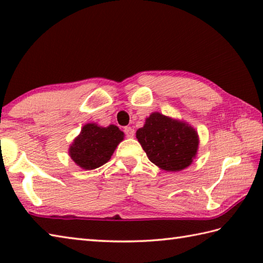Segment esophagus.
Listing matches in <instances>:
<instances>
[{
    "label": "esophagus",
    "instance_id": "esophagus-1",
    "mask_svg": "<svg viewBox=\"0 0 263 263\" xmlns=\"http://www.w3.org/2000/svg\"><path fill=\"white\" fill-rule=\"evenodd\" d=\"M124 133H125L127 138H133L135 137V130L131 126H127L124 128Z\"/></svg>",
    "mask_w": 263,
    "mask_h": 263
}]
</instances>
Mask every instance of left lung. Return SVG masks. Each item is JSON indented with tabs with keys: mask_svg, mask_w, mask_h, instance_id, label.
Wrapping results in <instances>:
<instances>
[{
	"mask_svg": "<svg viewBox=\"0 0 263 263\" xmlns=\"http://www.w3.org/2000/svg\"><path fill=\"white\" fill-rule=\"evenodd\" d=\"M136 135L149 161L163 171L180 172L190 166L197 154L199 140L195 128L159 112L146 118Z\"/></svg>",
	"mask_w": 263,
	"mask_h": 263,
	"instance_id": "8db88e82",
	"label": "left lung"
}]
</instances>
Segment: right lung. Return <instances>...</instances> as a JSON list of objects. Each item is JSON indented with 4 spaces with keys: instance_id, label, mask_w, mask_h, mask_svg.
I'll list each match as a JSON object with an SVG mask.
<instances>
[{
    "instance_id": "right-lung-1",
    "label": "right lung",
    "mask_w": 263,
    "mask_h": 263,
    "mask_svg": "<svg viewBox=\"0 0 263 263\" xmlns=\"http://www.w3.org/2000/svg\"><path fill=\"white\" fill-rule=\"evenodd\" d=\"M123 139L124 133L116 125L102 127L89 123L70 145L69 157L82 169L91 171L108 162Z\"/></svg>"
}]
</instances>
